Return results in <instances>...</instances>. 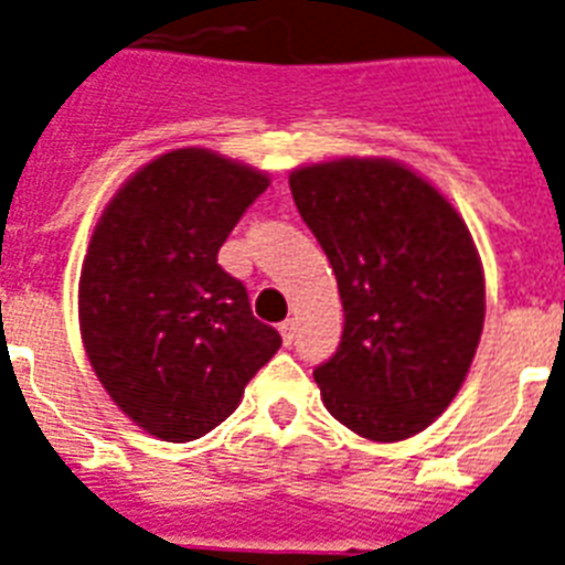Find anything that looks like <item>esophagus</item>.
<instances>
[{"label": "esophagus", "instance_id": "obj_1", "mask_svg": "<svg viewBox=\"0 0 565 565\" xmlns=\"http://www.w3.org/2000/svg\"><path fill=\"white\" fill-rule=\"evenodd\" d=\"M294 332H297V323H294V320H286V323H279V334H282V343H286V347H291Z\"/></svg>", "mask_w": 565, "mask_h": 565}]
</instances>
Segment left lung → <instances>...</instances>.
Segmentation results:
<instances>
[{
  "instance_id": "obj_1",
  "label": "left lung",
  "mask_w": 565,
  "mask_h": 565,
  "mask_svg": "<svg viewBox=\"0 0 565 565\" xmlns=\"http://www.w3.org/2000/svg\"><path fill=\"white\" fill-rule=\"evenodd\" d=\"M288 184L343 302L338 352L315 366L326 409L363 439H409L445 413L477 355L484 277L468 225L386 158L300 167Z\"/></svg>"
}]
</instances>
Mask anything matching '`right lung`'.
<instances>
[{
    "instance_id": "obj_1",
    "label": "right lung",
    "mask_w": 565,
    "mask_h": 565,
    "mask_svg": "<svg viewBox=\"0 0 565 565\" xmlns=\"http://www.w3.org/2000/svg\"><path fill=\"white\" fill-rule=\"evenodd\" d=\"M268 175L210 149L158 156L106 204L81 271V334L92 370L138 427L193 441L239 407L277 355L248 291L218 265Z\"/></svg>"
}]
</instances>
